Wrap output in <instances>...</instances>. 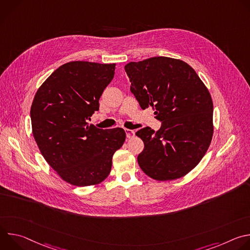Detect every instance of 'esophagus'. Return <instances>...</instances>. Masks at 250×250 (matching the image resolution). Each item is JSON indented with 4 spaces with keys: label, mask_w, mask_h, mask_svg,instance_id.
Here are the masks:
<instances>
[{
    "label": "esophagus",
    "mask_w": 250,
    "mask_h": 250,
    "mask_svg": "<svg viewBox=\"0 0 250 250\" xmlns=\"http://www.w3.org/2000/svg\"><path fill=\"white\" fill-rule=\"evenodd\" d=\"M125 134H126V137L127 138H132L133 136H134V134H135V132H134V130H132V129H125Z\"/></svg>",
    "instance_id": "1"
}]
</instances>
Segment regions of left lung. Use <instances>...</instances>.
I'll return each instance as SVG.
<instances>
[{
	"label": "left lung",
	"instance_id": "left-lung-1",
	"mask_svg": "<svg viewBox=\"0 0 250 250\" xmlns=\"http://www.w3.org/2000/svg\"><path fill=\"white\" fill-rule=\"evenodd\" d=\"M130 91L142 110L155 111L161 127L149 126L135 134L145 148L137 156L139 167L158 181L174 180L194 169L211 141L212 101L196 71L186 62L164 56L125 66Z\"/></svg>",
	"mask_w": 250,
	"mask_h": 250
}]
</instances>
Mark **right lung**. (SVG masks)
Listing matches in <instances>:
<instances>
[{"instance_id":"right-lung-1","label":"right lung","mask_w":250,"mask_h":250,"mask_svg":"<svg viewBox=\"0 0 250 250\" xmlns=\"http://www.w3.org/2000/svg\"><path fill=\"white\" fill-rule=\"evenodd\" d=\"M116 64L71 61L61 65L34 96L30 119L33 137L46 162L74 186L104 181L114 153L122 147L121 127L101 129L87 123L114 78Z\"/></svg>"}]
</instances>
